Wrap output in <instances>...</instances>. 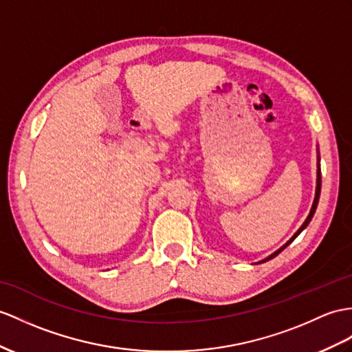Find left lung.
I'll list each match as a JSON object with an SVG mask.
<instances>
[{"mask_svg": "<svg viewBox=\"0 0 352 352\" xmlns=\"http://www.w3.org/2000/svg\"><path fill=\"white\" fill-rule=\"evenodd\" d=\"M316 167H318V170H316V190H315V199H314V203H312V208H311L309 215H307V218L305 219V222H303V224H302V227H300V228L296 231L294 236L291 237L289 241H288V242H287L284 246H280L278 251H275V252H273L272 255H269L267 258H264V260H261V261H258V263H265V261H269V260H272V258H275V256H276L278 254H280L282 251H284L285 248H287V246H288L291 242H293L294 239H296V237H297L300 233H302V231H303V230L307 227V224H309V222H311V219L314 218V213H315V210H316V206H318L320 194H321V167H320V155H318V164H316Z\"/></svg>", "mask_w": 352, "mask_h": 352, "instance_id": "obj_1", "label": "left lung"}]
</instances>
